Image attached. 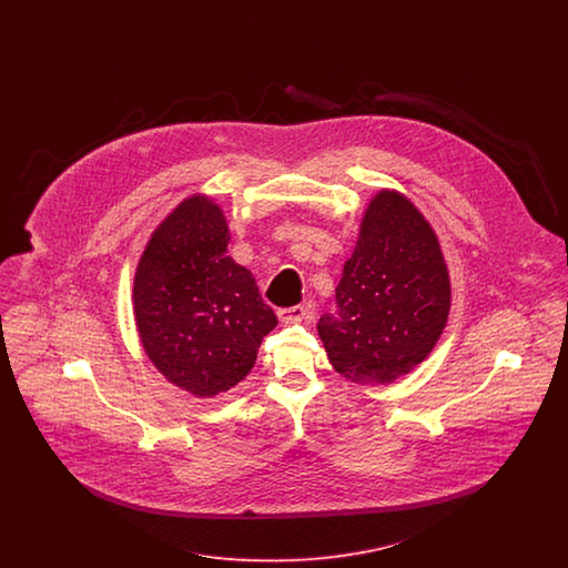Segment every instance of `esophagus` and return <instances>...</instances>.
<instances>
[{"label":"esophagus","instance_id":"1","mask_svg":"<svg viewBox=\"0 0 568 568\" xmlns=\"http://www.w3.org/2000/svg\"><path fill=\"white\" fill-rule=\"evenodd\" d=\"M278 320H281L283 324H294V322L311 320V304L302 302V304H296V306L283 308V311H278Z\"/></svg>","mask_w":568,"mask_h":568}]
</instances>
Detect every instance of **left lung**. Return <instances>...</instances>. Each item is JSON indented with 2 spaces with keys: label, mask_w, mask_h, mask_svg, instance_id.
<instances>
[{
  "label": "left lung",
  "mask_w": 568,
  "mask_h": 568,
  "mask_svg": "<svg viewBox=\"0 0 568 568\" xmlns=\"http://www.w3.org/2000/svg\"><path fill=\"white\" fill-rule=\"evenodd\" d=\"M449 276L428 221L381 191L317 324L329 364L355 383H392L433 352L449 315Z\"/></svg>",
  "instance_id": "left-lung-1"
}]
</instances>
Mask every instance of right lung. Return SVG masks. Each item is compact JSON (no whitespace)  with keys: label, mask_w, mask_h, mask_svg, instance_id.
<instances>
[{"label":"right lung","mask_w":568,"mask_h":568,"mask_svg":"<svg viewBox=\"0 0 568 568\" xmlns=\"http://www.w3.org/2000/svg\"><path fill=\"white\" fill-rule=\"evenodd\" d=\"M227 241L219 206L195 195L155 230L135 272L144 349L163 377L202 398L246 377L276 325L255 276L225 253Z\"/></svg>","instance_id":"right-lung-1"}]
</instances>
